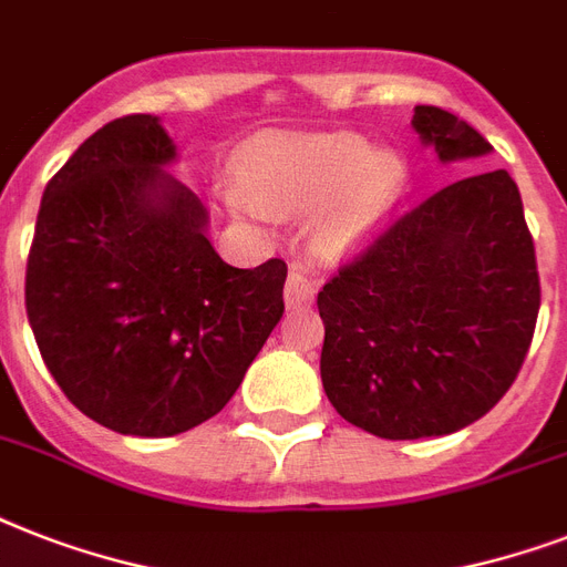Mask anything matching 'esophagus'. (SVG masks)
<instances>
[{
    "label": "esophagus",
    "mask_w": 567,
    "mask_h": 567,
    "mask_svg": "<svg viewBox=\"0 0 567 567\" xmlns=\"http://www.w3.org/2000/svg\"><path fill=\"white\" fill-rule=\"evenodd\" d=\"M318 293V279L311 274L309 267L291 265L288 270V279H285V302L297 309V306H309Z\"/></svg>",
    "instance_id": "34e87169"
}]
</instances>
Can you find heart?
I'll return each instance as SVG.
<instances>
[{
	"mask_svg": "<svg viewBox=\"0 0 567 567\" xmlns=\"http://www.w3.org/2000/svg\"><path fill=\"white\" fill-rule=\"evenodd\" d=\"M409 179L405 158L373 150L350 132L276 137L256 146L240 167L244 188L226 190L244 217L315 214L311 240L323 256L359 247L385 223Z\"/></svg>",
	"mask_w": 567,
	"mask_h": 567,
	"instance_id": "obj_1",
	"label": "heart"
}]
</instances>
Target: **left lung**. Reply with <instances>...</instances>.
Segmentation results:
<instances>
[{"mask_svg": "<svg viewBox=\"0 0 567 567\" xmlns=\"http://www.w3.org/2000/svg\"><path fill=\"white\" fill-rule=\"evenodd\" d=\"M412 126L444 164L492 153L474 126L435 105H417ZM538 306L518 185L506 171L458 179L323 285V391L344 421L379 439L450 435L509 391Z\"/></svg>", "mask_w": 567, "mask_h": 567, "instance_id": "8db88e82", "label": "left lung"}]
</instances>
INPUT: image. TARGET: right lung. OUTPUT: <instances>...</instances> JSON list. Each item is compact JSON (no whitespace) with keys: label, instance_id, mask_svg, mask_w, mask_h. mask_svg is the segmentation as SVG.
<instances>
[{"label":"right lung","instance_id":"right-lung-1","mask_svg":"<svg viewBox=\"0 0 567 567\" xmlns=\"http://www.w3.org/2000/svg\"><path fill=\"white\" fill-rule=\"evenodd\" d=\"M153 114L111 120L49 179L25 311L49 373L91 421L141 439L214 417L285 311L288 267L226 265Z\"/></svg>","mask_w":567,"mask_h":567}]
</instances>
